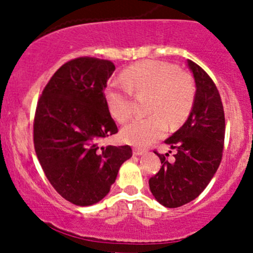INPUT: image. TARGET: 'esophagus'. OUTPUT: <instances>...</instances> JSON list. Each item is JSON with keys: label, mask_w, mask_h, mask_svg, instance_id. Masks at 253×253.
<instances>
[{"label": "esophagus", "mask_w": 253, "mask_h": 253, "mask_svg": "<svg viewBox=\"0 0 253 253\" xmlns=\"http://www.w3.org/2000/svg\"><path fill=\"white\" fill-rule=\"evenodd\" d=\"M147 153V150L144 149H139V148H134L133 149V155H136V157H139V155H143Z\"/></svg>", "instance_id": "34e87169"}]
</instances>
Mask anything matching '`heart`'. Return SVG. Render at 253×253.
I'll use <instances>...</instances> for the list:
<instances>
[{"label": "heart", "instance_id": "1", "mask_svg": "<svg viewBox=\"0 0 253 253\" xmlns=\"http://www.w3.org/2000/svg\"><path fill=\"white\" fill-rule=\"evenodd\" d=\"M132 93L150 94L144 119H137L125 126L121 137L128 144L145 147L162 138L168 122L177 125L185 121L195 103L196 88L187 73L164 61H144L127 68L124 79H115L104 91L109 111L116 121H128L133 115Z\"/></svg>", "mask_w": 253, "mask_h": 253}]
</instances>
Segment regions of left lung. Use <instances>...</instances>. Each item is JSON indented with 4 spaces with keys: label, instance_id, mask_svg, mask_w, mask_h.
<instances>
[{
    "label": "left lung",
    "instance_id": "obj_1",
    "mask_svg": "<svg viewBox=\"0 0 253 253\" xmlns=\"http://www.w3.org/2000/svg\"><path fill=\"white\" fill-rule=\"evenodd\" d=\"M187 66L196 83L192 110L185 124L165 141L175 150V160L169 163L168 153L155 152L163 167L149 178L150 192L168 208H177L197 198L213 178L223 157L225 117L220 94L197 63L187 60Z\"/></svg>",
    "mask_w": 253,
    "mask_h": 253
}]
</instances>
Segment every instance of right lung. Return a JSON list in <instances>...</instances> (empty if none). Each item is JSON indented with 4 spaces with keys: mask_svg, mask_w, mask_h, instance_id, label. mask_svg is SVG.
<instances>
[{
    "mask_svg": "<svg viewBox=\"0 0 253 253\" xmlns=\"http://www.w3.org/2000/svg\"><path fill=\"white\" fill-rule=\"evenodd\" d=\"M115 71L109 60L78 57L61 66L38 101L34 148L52 187L68 202L86 207L110 191L129 145L99 147L117 133L104 89Z\"/></svg>",
    "mask_w": 253,
    "mask_h": 253,
    "instance_id": "1",
    "label": "right lung"
}]
</instances>
